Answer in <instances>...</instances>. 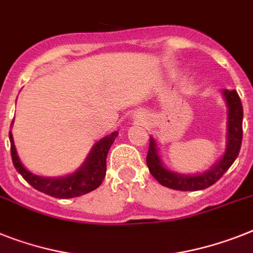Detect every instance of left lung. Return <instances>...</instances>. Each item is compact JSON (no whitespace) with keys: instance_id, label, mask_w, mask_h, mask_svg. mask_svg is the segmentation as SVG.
Instances as JSON below:
<instances>
[{"instance_id":"left-lung-1","label":"left lung","mask_w":253,"mask_h":253,"mask_svg":"<svg viewBox=\"0 0 253 253\" xmlns=\"http://www.w3.org/2000/svg\"><path fill=\"white\" fill-rule=\"evenodd\" d=\"M222 96L228 108V121H226V146L221 158L216 161L209 169L203 172L194 173V175H185L167 169L163 165L159 148L157 145L156 139L150 136L149 152L146 156V165L150 173L156 177L157 181L163 186L175 190H203L213 185L222 175L233 165L235 158L238 157L239 149L242 145V122H243V107L239 99V95L235 90L221 91Z\"/></svg>"}]
</instances>
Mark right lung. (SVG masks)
Returning <instances> with one entry per match:
<instances>
[{
    "mask_svg": "<svg viewBox=\"0 0 253 253\" xmlns=\"http://www.w3.org/2000/svg\"><path fill=\"white\" fill-rule=\"evenodd\" d=\"M117 136H118V132L114 131L95 143L94 146L91 148L90 153L87 154L84 163L72 173L59 176V177H46V176L32 173L29 169H25L19 158L16 148H15L11 131L8 132L10 144H11L12 163H14L16 171L35 189L44 193V194L55 197V198L63 199L74 198V197L87 194L100 186L105 177V172H107L108 152Z\"/></svg>",
    "mask_w": 253,
    "mask_h": 253,
    "instance_id": "obj_1",
    "label": "right lung"
}]
</instances>
